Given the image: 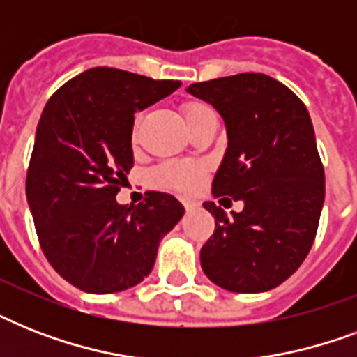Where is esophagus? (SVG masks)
Masks as SVG:
<instances>
[{"mask_svg": "<svg viewBox=\"0 0 357 357\" xmlns=\"http://www.w3.org/2000/svg\"><path fill=\"white\" fill-rule=\"evenodd\" d=\"M181 204H183V207L187 211H192V209H196V207L200 206L196 200H181Z\"/></svg>", "mask_w": 357, "mask_h": 357, "instance_id": "1", "label": "esophagus"}]
</instances>
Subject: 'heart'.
<instances>
[{"mask_svg":"<svg viewBox=\"0 0 357 357\" xmlns=\"http://www.w3.org/2000/svg\"><path fill=\"white\" fill-rule=\"evenodd\" d=\"M181 113H183L185 122L190 129L204 114L211 113V109L200 102H185L181 105ZM139 123L140 116H137L133 129H131V139L133 140H137ZM204 178H206V167L198 161H167L161 162L159 167H155L150 172L151 183L155 187L178 190V192H195L204 183Z\"/></svg>","mask_w":357,"mask_h":357,"instance_id":"obj_1","label":"heart"}]
</instances>
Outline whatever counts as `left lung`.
Listing matches in <instances>:
<instances>
[{
  "label": "left lung",
  "mask_w": 357,
  "mask_h": 357,
  "mask_svg": "<svg viewBox=\"0 0 357 357\" xmlns=\"http://www.w3.org/2000/svg\"><path fill=\"white\" fill-rule=\"evenodd\" d=\"M187 91L211 103L228 129L213 195L244 202L234 217L215 202L204 204L215 231L200 250L202 268L231 293L271 291L307 257L324 204L310 113L291 89L265 74L202 81Z\"/></svg>",
  "instance_id": "left-lung-1"
}]
</instances>
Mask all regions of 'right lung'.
I'll return each instance as SVG.
<instances>
[{"mask_svg": "<svg viewBox=\"0 0 357 357\" xmlns=\"http://www.w3.org/2000/svg\"><path fill=\"white\" fill-rule=\"evenodd\" d=\"M179 85L98 66L66 81L42 111L25 195L46 259L85 293L142 282L162 235L183 217L167 192H146L129 207L114 198L133 168V114Z\"/></svg>", "mask_w": 357, "mask_h": 357, "instance_id": "1", "label": "right lung"}]
</instances>
